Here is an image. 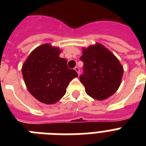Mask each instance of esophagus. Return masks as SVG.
<instances>
[{
  "instance_id": "esophagus-1",
  "label": "esophagus",
  "mask_w": 146,
  "mask_h": 146,
  "mask_svg": "<svg viewBox=\"0 0 146 146\" xmlns=\"http://www.w3.org/2000/svg\"><path fill=\"white\" fill-rule=\"evenodd\" d=\"M74 70H75L76 71V72H77L78 74H80V68H79V67H78V66H76L75 68H74Z\"/></svg>"
}]
</instances>
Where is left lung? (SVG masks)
Masks as SVG:
<instances>
[{
    "mask_svg": "<svg viewBox=\"0 0 146 146\" xmlns=\"http://www.w3.org/2000/svg\"><path fill=\"white\" fill-rule=\"evenodd\" d=\"M80 60L84 64L80 80L89 96L102 101L115 93L121 82L123 68L108 49L96 43L82 49Z\"/></svg>",
    "mask_w": 146,
    "mask_h": 146,
    "instance_id": "left-lung-1",
    "label": "left lung"
}]
</instances>
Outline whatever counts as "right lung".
<instances>
[{"label":"right lung","mask_w":146,"mask_h":146,"mask_svg":"<svg viewBox=\"0 0 146 146\" xmlns=\"http://www.w3.org/2000/svg\"><path fill=\"white\" fill-rule=\"evenodd\" d=\"M59 48L44 44L29 55L23 65L24 82L32 96L40 102L54 104L65 95L66 87L76 71L67 67L66 60L60 57Z\"/></svg>","instance_id":"right-lung-1"}]
</instances>
